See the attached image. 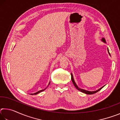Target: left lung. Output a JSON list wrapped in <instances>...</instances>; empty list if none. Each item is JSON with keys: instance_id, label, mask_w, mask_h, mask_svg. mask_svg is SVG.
<instances>
[{"instance_id": "1", "label": "left lung", "mask_w": 120, "mask_h": 120, "mask_svg": "<svg viewBox=\"0 0 120 120\" xmlns=\"http://www.w3.org/2000/svg\"><path fill=\"white\" fill-rule=\"evenodd\" d=\"M101 40H102V41H103L104 42H105V38H103L102 39H101ZM108 50V52H109V55L111 56V54H110V53H109V49L107 50ZM71 80H72V83L73 84H74V86H75V87H76V89H78V90H79V91H80V92H82V93H85V94H89V95H91V94H95V93H97V92H98V91H99L101 90V89L102 88H103V87H104V86H103L102 87H101V88H99V89H98V90H96V91H92V92H90V91H88V90H85V89H82V88H79V87L77 86V85H76V82H75V80H74V77H73V76H72V74H71Z\"/></svg>"}]
</instances>
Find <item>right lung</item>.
Instances as JSON below:
<instances>
[{
	"label": "right lung",
	"mask_w": 120,
	"mask_h": 120,
	"mask_svg": "<svg viewBox=\"0 0 120 120\" xmlns=\"http://www.w3.org/2000/svg\"><path fill=\"white\" fill-rule=\"evenodd\" d=\"M50 82H49V85H49V84H50ZM46 88H45V89H43V90H39V91H38V92H36V93H34V94H31V95H36V94H38V93H40V92H43V90H45V89H46Z\"/></svg>",
	"instance_id": "add662e5"
}]
</instances>
